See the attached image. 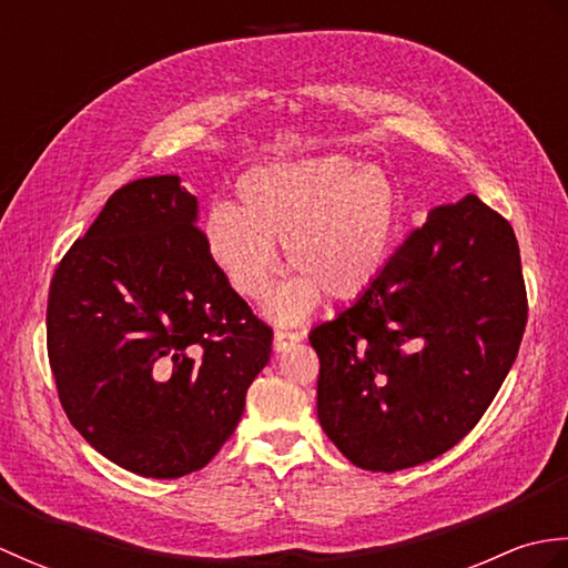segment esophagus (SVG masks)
<instances>
[{"label":"esophagus","instance_id":"1","mask_svg":"<svg viewBox=\"0 0 568 568\" xmlns=\"http://www.w3.org/2000/svg\"><path fill=\"white\" fill-rule=\"evenodd\" d=\"M300 339H303V334L277 329V332L273 334V348H275L277 354H281V352H287V348H291V346H295Z\"/></svg>","mask_w":568,"mask_h":568}]
</instances>
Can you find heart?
<instances>
[{"instance_id":"1","label":"heart","mask_w":568,"mask_h":568,"mask_svg":"<svg viewBox=\"0 0 568 568\" xmlns=\"http://www.w3.org/2000/svg\"><path fill=\"white\" fill-rule=\"evenodd\" d=\"M236 197L239 207L214 202L204 214V248L241 297L261 300L281 271L275 246H285L297 275L265 305L283 324L307 317L322 295L334 303L364 295L403 226L393 180L336 153L253 168L241 175Z\"/></svg>"}]
</instances>
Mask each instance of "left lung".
<instances>
[{
    "label": "left lung",
    "instance_id": "obj_1",
    "mask_svg": "<svg viewBox=\"0 0 568 568\" xmlns=\"http://www.w3.org/2000/svg\"><path fill=\"white\" fill-rule=\"evenodd\" d=\"M525 322L513 226L476 195L429 210L378 281L310 332L324 434L366 470L432 462L486 413Z\"/></svg>",
    "mask_w": 568,
    "mask_h": 568
}]
</instances>
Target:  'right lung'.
<instances>
[{
  "instance_id": "add662e5",
  "label": "right lung",
  "mask_w": 568,
  "mask_h": 568,
  "mask_svg": "<svg viewBox=\"0 0 568 568\" xmlns=\"http://www.w3.org/2000/svg\"><path fill=\"white\" fill-rule=\"evenodd\" d=\"M200 204L178 175L106 200L48 293V358L68 419L131 474L207 466L271 358V327L204 248Z\"/></svg>"
}]
</instances>
